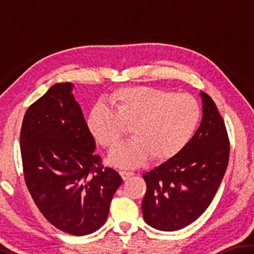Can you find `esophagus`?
<instances>
[{"mask_svg":"<svg viewBox=\"0 0 254 254\" xmlns=\"http://www.w3.org/2000/svg\"><path fill=\"white\" fill-rule=\"evenodd\" d=\"M120 175H121V177L123 178V180H127L128 178H131L134 173H132V171H127V170H122L120 171Z\"/></svg>","mask_w":254,"mask_h":254,"instance_id":"esophagus-1","label":"esophagus"}]
</instances>
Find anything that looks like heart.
Wrapping results in <instances>:
<instances>
[{
	"instance_id": "obj_1",
	"label": "heart",
	"mask_w": 254,
	"mask_h": 254,
	"mask_svg": "<svg viewBox=\"0 0 254 254\" xmlns=\"http://www.w3.org/2000/svg\"><path fill=\"white\" fill-rule=\"evenodd\" d=\"M110 109L97 104L89 112L87 127L98 144L113 149L127 128L133 139L110 154L111 165L135 168L151 157L163 162L175 158L190 142L201 118L198 101L188 94L134 86L107 97Z\"/></svg>"
}]
</instances>
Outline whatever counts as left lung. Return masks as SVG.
Segmentation results:
<instances>
[{"label": "left lung", "mask_w": 254, "mask_h": 254, "mask_svg": "<svg viewBox=\"0 0 254 254\" xmlns=\"http://www.w3.org/2000/svg\"><path fill=\"white\" fill-rule=\"evenodd\" d=\"M203 119L194 137L175 158L143 174L142 213L148 225L178 231L212 203L227 168L230 141L214 101L200 92Z\"/></svg>", "instance_id": "8db88e82"}]
</instances>
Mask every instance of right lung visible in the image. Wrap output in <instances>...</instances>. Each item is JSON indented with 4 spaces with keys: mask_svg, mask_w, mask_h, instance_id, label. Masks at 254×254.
<instances>
[{
    "mask_svg": "<svg viewBox=\"0 0 254 254\" xmlns=\"http://www.w3.org/2000/svg\"><path fill=\"white\" fill-rule=\"evenodd\" d=\"M56 84L30 105L20 133L25 185L42 215L68 234H91L104 224L122 178L101 163L95 140L72 95Z\"/></svg>",
    "mask_w": 254,
    "mask_h": 254,
    "instance_id": "obj_1",
    "label": "right lung"
}]
</instances>
